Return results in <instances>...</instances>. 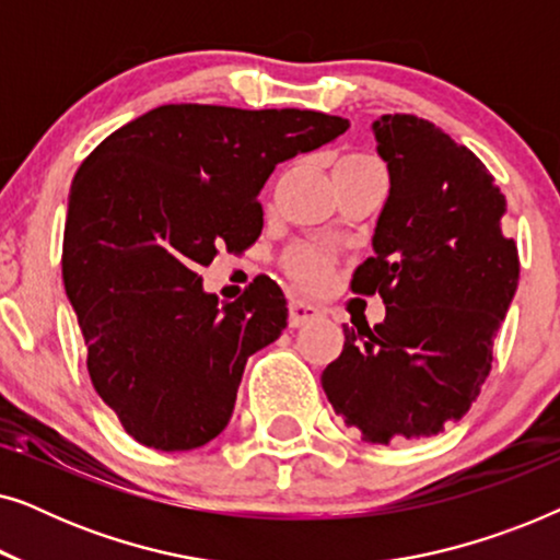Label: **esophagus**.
<instances>
[{
	"instance_id": "1",
	"label": "esophagus",
	"mask_w": 560,
	"mask_h": 560,
	"mask_svg": "<svg viewBox=\"0 0 560 560\" xmlns=\"http://www.w3.org/2000/svg\"><path fill=\"white\" fill-rule=\"evenodd\" d=\"M320 318V311L316 305L305 303V301H290L288 305V324L293 328H301L305 324H313V320Z\"/></svg>"
}]
</instances>
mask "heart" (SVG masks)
<instances>
[{
  "instance_id": "1",
  "label": "heart",
  "mask_w": 560,
  "mask_h": 560,
  "mask_svg": "<svg viewBox=\"0 0 560 560\" xmlns=\"http://www.w3.org/2000/svg\"><path fill=\"white\" fill-rule=\"evenodd\" d=\"M334 173H382V171L374 158L362 155V152H351V155H343L339 163L334 165ZM288 270L298 282H303L305 288H320L326 285L328 278H331L334 259L328 257L326 252L298 247L290 252Z\"/></svg>"
}]
</instances>
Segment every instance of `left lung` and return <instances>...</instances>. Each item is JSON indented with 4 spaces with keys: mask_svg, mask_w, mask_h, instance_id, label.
<instances>
[{
    "mask_svg": "<svg viewBox=\"0 0 560 560\" xmlns=\"http://www.w3.org/2000/svg\"><path fill=\"white\" fill-rule=\"evenodd\" d=\"M372 132L389 196L351 290L380 293L387 313L343 326L320 385L343 423L387 446L441 433L477 400L520 259L508 201L469 148L412 114H382Z\"/></svg>",
    "mask_w": 560,
    "mask_h": 560,
    "instance_id": "obj_1",
    "label": "left lung"
}]
</instances>
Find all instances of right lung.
I'll return each mask as SVG.
<instances>
[{
    "label": "right lung",
    "instance_id": "obj_1",
    "mask_svg": "<svg viewBox=\"0 0 560 560\" xmlns=\"http://www.w3.org/2000/svg\"><path fill=\"white\" fill-rule=\"evenodd\" d=\"M349 121L311 109L167 104L112 132L68 194L63 285L89 377L142 446L190 451L224 431L244 364L288 326L270 278L234 303L198 267L262 232L275 165L334 142Z\"/></svg>",
    "mask_w": 560,
    "mask_h": 560
}]
</instances>
